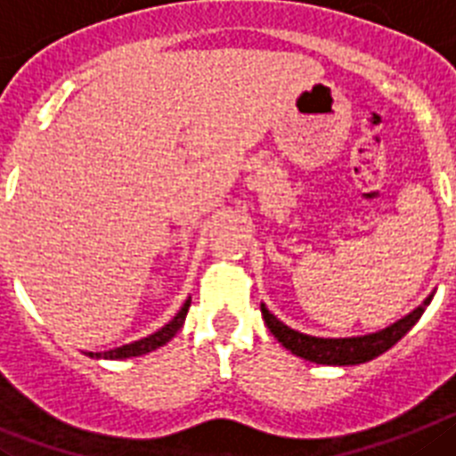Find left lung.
I'll return each mask as SVG.
<instances>
[{
  "label": "left lung",
  "instance_id": "1",
  "mask_svg": "<svg viewBox=\"0 0 456 456\" xmlns=\"http://www.w3.org/2000/svg\"><path fill=\"white\" fill-rule=\"evenodd\" d=\"M431 298H434V291L415 310L403 314L402 319H397L390 326L376 332H367V335H354V338H314V335H305V332L294 330V328H289L287 323L280 322L264 303H261V316H264L268 330L275 335L277 342L294 355L316 362V365L344 367L370 362L376 355L386 354L387 348L395 346L418 323V319L427 310Z\"/></svg>",
  "mask_w": 456,
  "mask_h": 456
}]
</instances>
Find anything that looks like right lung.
<instances>
[{
	"mask_svg": "<svg viewBox=\"0 0 456 456\" xmlns=\"http://www.w3.org/2000/svg\"><path fill=\"white\" fill-rule=\"evenodd\" d=\"M188 307H190V298L181 305V310L176 312V316H174L172 322L165 323L160 330H156L153 335H149V338H142V339H137V342L124 344V346L110 348V351H98V354H94V351H86V355H89V358H98V360L101 358L102 360H126V358H137V355L151 354V351L160 348L162 344H167L169 339H172L174 335L181 330V326H183V322H185V314H188Z\"/></svg>",
	"mask_w": 456,
	"mask_h": 456,
	"instance_id": "1",
	"label": "right lung"
}]
</instances>
